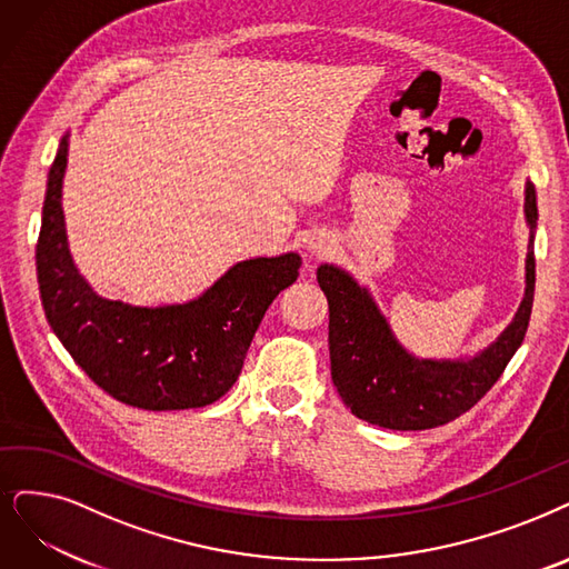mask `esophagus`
<instances>
[{"label":"esophagus","instance_id":"obj_1","mask_svg":"<svg viewBox=\"0 0 569 569\" xmlns=\"http://www.w3.org/2000/svg\"><path fill=\"white\" fill-rule=\"evenodd\" d=\"M329 247H331V242H329V238H325V236H312V238L308 240V252H310V254H325Z\"/></svg>","mask_w":569,"mask_h":569}]
</instances>
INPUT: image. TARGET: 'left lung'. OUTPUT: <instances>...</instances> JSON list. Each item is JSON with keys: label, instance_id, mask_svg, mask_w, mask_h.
I'll use <instances>...</instances> for the list:
<instances>
[{"label": "left lung", "instance_id": "obj_1", "mask_svg": "<svg viewBox=\"0 0 569 569\" xmlns=\"http://www.w3.org/2000/svg\"><path fill=\"white\" fill-rule=\"evenodd\" d=\"M526 293L509 327L488 348L460 359H420L392 333L371 291L333 263L317 268L329 301L331 380L352 416L385 429H431L460 418L507 369L526 338L535 299L537 193L526 184Z\"/></svg>", "mask_w": 569, "mask_h": 569}]
</instances>
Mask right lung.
<instances>
[{
    "mask_svg": "<svg viewBox=\"0 0 569 569\" xmlns=\"http://www.w3.org/2000/svg\"><path fill=\"white\" fill-rule=\"evenodd\" d=\"M70 132L49 170L37 242L41 306L53 333L98 388L144 411L214 403L233 388L272 299L297 282L301 257L238 261L198 299L132 306L104 299L81 276L67 244L62 179Z\"/></svg>",
    "mask_w": 569,
    "mask_h": 569,
    "instance_id": "add662e5",
    "label": "right lung"
}]
</instances>
